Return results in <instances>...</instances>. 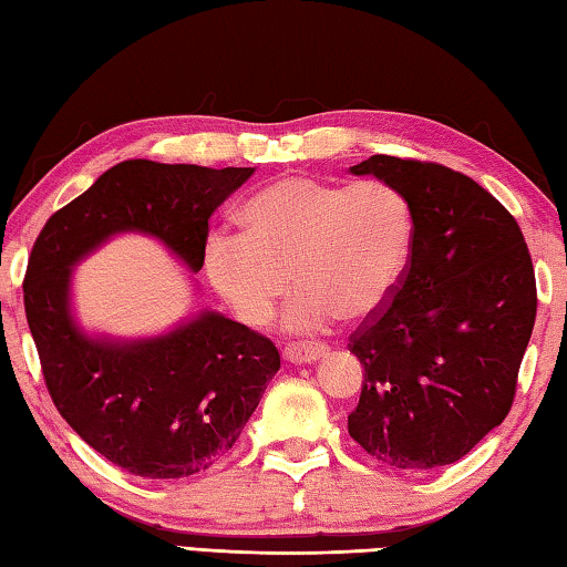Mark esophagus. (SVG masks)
Masks as SVG:
<instances>
[{"label":"esophagus","instance_id":"obj_1","mask_svg":"<svg viewBox=\"0 0 567 567\" xmlns=\"http://www.w3.org/2000/svg\"><path fill=\"white\" fill-rule=\"evenodd\" d=\"M282 354L287 362L310 364V362H318L320 358H324V354H330V350L318 342H292V344H287Z\"/></svg>","mask_w":567,"mask_h":567}]
</instances>
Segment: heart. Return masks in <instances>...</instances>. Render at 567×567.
<instances>
[{"label": "heart", "instance_id": "1", "mask_svg": "<svg viewBox=\"0 0 567 567\" xmlns=\"http://www.w3.org/2000/svg\"><path fill=\"white\" fill-rule=\"evenodd\" d=\"M415 219L402 192L382 179L338 185L282 177L239 213V237L215 233L205 272L247 328H262L290 290L285 328L318 332L338 318L375 315L405 280Z\"/></svg>", "mask_w": 567, "mask_h": 567}]
</instances>
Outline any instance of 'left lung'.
<instances>
[{"label": "left lung", "instance_id": "8db88e82", "mask_svg": "<svg viewBox=\"0 0 567 567\" xmlns=\"http://www.w3.org/2000/svg\"><path fill=\"white\" fill-rule=\"evenodd\" d=\"M350 172L395 185L415 219L405 280L350 334L364 364L350 437L392 467H443L513 408L537 310L530 252L515 217L455 169L372 155Z\"/></svg>", "mask_w": 567, "mask_h": 567}]
</instances>
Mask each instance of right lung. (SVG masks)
<instances>
[{
	"instance_id": "obj_1",
	"label": "right lung",
	"mask_w": 567,
	"mask_h": 567,
	"mask_svg": "<svg viewBox=\"0 0 567 567\" xmlns=\"http://www.w3.org/2000/svg\"><path fill=\"white\" fill-rule=\"evenodd\" d=\"M255 167L127 159L47 219L24 277V312L54 408L132 475L175 480L223 460L280 370L272 340L203 312L145 340L92 338L72 318V267L122 233L157 237L192 272L209 217Z\"/></svg>"
}]
</instances>
